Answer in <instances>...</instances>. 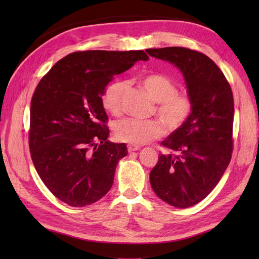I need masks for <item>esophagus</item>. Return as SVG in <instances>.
Here are the masks:
<instances>
[{"mask_svg":"<svg viewBox=\"0 0 259 259\" xmlns=\"http://www.w3.org/2000/svg\"><path fill=\"white\" fill-rule=\"evenodd\" d=\"M126 148H128V151H137L140 149L139 146H134V145H128V147Z\"/></svg>","mask_w":259,"mask_h":259,"instance_id":"obj_1","label":"esophagus"}]
</instances>
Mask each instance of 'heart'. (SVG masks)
<instances>
[{"instance_id": "obj_1", "label": "heart", "mask_w": 259, "mask_h": 259, "mask_svg": "<svg viewBox=\"0 0 259 259\" xmlns=\"http://www.w3.org/2000/svg\"><path fill=\"white\" fill-rule=\"evenodd\" d=\"M141 84L157 102L156 113L169 131L183 126L191 115L194 101L187 91H178L174 80L161 73H150L141 79ZM126 88L124 81L115 80L104 88L101 103L107 112L119 115L123 111V95ZM117 139L131 145L147 144L161 137L163 124L158 120H139L125 118L119 120L113 126Z\"/></svg>"}]
</instances>
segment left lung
<instances>
[{
	"label": "left lung",
	"instance_id": "obj_1",
	"mask_svg": "<svg viewBox=\"0 0 259 259\" xmlns=\"http://www.w3.org/2000/svg\"><path fill=\"white\" fill-rule=\"evenodd\" d=\"M183 72L194 109L186 123L161 142V153L150 172L156 195L169 205L188 208L217 186L232 159L234 98L226 76L210 58L183 47L148 49Z\"/></svg>",
	"mask_w": 259,
	"mask_h": 259
}]
</instances>
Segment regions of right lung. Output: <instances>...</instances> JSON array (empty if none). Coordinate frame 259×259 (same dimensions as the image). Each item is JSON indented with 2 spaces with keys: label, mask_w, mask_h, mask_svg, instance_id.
Masks as SVG:
<instances>
[{
  "label": "right lung",
  "mask_w": 259,
  "mask_h": 259,
  "mask_svg": "<svg viewBox=\"0 0 259 259\" xmlns=\"http://www.w3.org/2000/svg\"><path fill=\"white\" fill-rule=\"evenodd\" d=\"M149 57L142 51H78L53 65L31 100L29 147L43 183L72 207L98 201L111 189L125 144L108 140L101 95L113 76Z\"/></svg>",
  "instance_id": "add662e5"
}]
</instances>
